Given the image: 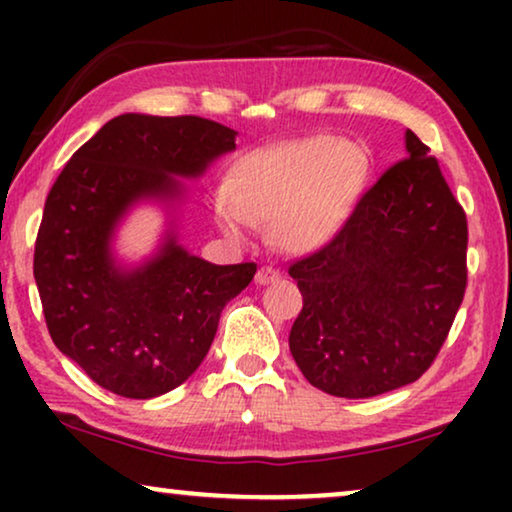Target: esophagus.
Listing matches in <instances>:
<instances>
[{
  "instance_id": "1",
  "label": "esophagus",
  "mask_w": 512,
  "mask_h": 512,
  "mask_svg": "<svg viewBox=\"0 0 512 512\" xmlns=\"http://www.w3.org/2000/svg\"><path fill=\"white\" fill-rule=\"evenodd\" d=\"M277 279H279V272L272 268V265H263V268L256 272L258 284H272V282H277Z\"/></svg>"
}]
</instances>
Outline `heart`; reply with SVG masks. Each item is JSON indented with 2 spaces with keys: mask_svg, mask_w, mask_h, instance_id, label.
Listing matches in <instances>:
<instances>
[{
  "mask_svg": "<svg viewBox=\"0 0 512 512\" xmlns=\"http://www.w3.org/2000/svg\"><path fill=\"white\" fill-rule=\"evenodd\" d=\"M368 153L354 142L314 135L251 153L235 165L216 216L233 235L270 223L279 247L307 251L338 230L368 184Z\"/></svg>",
  "mask_w": 512,
  "mask_h": 512,
  "instance_id": "1",
  "label": "heart"
}]
</instances>
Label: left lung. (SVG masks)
<instances>
[{"label": "left lung", "instance_id": "8db88e82", "mask_svg": "<svg viewBox=\"0 0 512 512\" xmlns=\"http://www.w3.org/2000/svg\"><path fill=\"white\" fill-rule=\"evenodd\" d=\"M331 240L289 265L303 293L289 347L307 382L370 398L422 377L466 293L468 223L415 132Z\"/></svg>", "mask_w": 512, "mask_h": 512}]
</instances>
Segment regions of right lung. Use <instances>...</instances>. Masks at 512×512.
<instances>
[{"label":"right lung","mask_w":512,"mask_h":512,"mask_svg":"<svg viewBox=\"0 0 512 512\" xmlns=\"http://www.w3.org/2000/svg\"><path fill=\"white\" fill-rule=\"evenodd\" d=\"M233 128L200 116L111 118L55 179L34 242V279L55 347L90 380L125 398L184 384L205 359L228 300L247 289L256 263L214 265L167 240L144 268L109 256L116 221L139 198H177L235 149Z\"/></svg>","instance_id":"right-lung-1"}]
</instances>
